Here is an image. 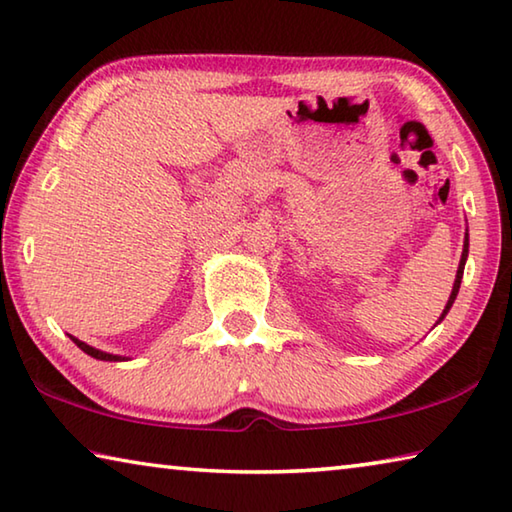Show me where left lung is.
<instances>
[{
    "instance_id": "1",
    "label": "left lung",
    "mask_w": 512,
    "mask_h": 512,
    "mask_svg": "<svg viewBox=\"0 0 512 512\" xmlns=\"http://www.w3.org/2000/svg\"><path fill=\"white\" fill-rule=\"evenodd\" d=\"M467 250H470V237H467V232H465V241H463V255H461V264H458V271H456V280H454V287H452V293H449V300H447V305H445V309H443V314H440V318H438V323L440 320H443L445 316H447V311L452 309V305H454V300H456V296H458V289H461V280H463V268H465V262H467ZM436 323V325H438Z\"/></svg>"
}]
</instances>
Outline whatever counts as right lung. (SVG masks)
<instances>
[{"label":"right lung","mask_w":512,"mask_h":512,"mask_svg":"<svg viewBox=\"0 0 512 512\" xmlns=\"http://www.w3.org/2000/svg\"><path fill=\"white\" fill-rule=\"evenodd\" d=\"M69 339H72L76 345H79V348H81L85 354H90V357L99 359V361H128V357H121V354H110V352H103V350L92 348V345L79 341V339H76V336H69Z\"/></svg>","instance_id":"1"}]
</instances>
